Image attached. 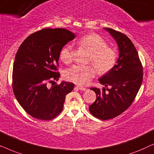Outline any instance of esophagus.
I'll return each mask as SVG.
<instances>
[{"label": "esophagus", "mask_w": 154, "mask_h": 154, "mask_svg": "<svg viewBox=\"0 0 154 154\" xmlns=\"http://www.w3.org/2000/svg\"><path fill=\"white\" fill-rule=\"evenodd\" d=\"M76 87H77V88H79V89L80 90H82V91H85V90H87V89H86L85 88H84V87H82V86L77 85Z\"/></svg>", "instance_id": "34e87169"}]
</instances>
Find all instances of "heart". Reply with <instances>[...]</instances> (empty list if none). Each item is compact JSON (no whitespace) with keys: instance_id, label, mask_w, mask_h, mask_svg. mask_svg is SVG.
Segmentation results:
<instances>
[{"instance_id":"obj_1","label":"heart","mask_w":154,"mask_h":154,"mask_svg":"<svg viewBox=\"0 0 154 154\" xmlns=\"http://www.w3.org/2000/svg\"><path fill=\"white\" fill-rule=\"evenodd\" d=\"M79 44L90 52L88 62L92 63L94 66L90 64L72 66L65 73V77L68 81L79 85H85L95 76L96 69L100 74H105L112 70L116 64L117 50L115 48L108 46L106 40L97 33H91L84 35L79 40ZM60 57L65 64H69L72 62V46L71 45L64 46L60 51Z\"/></svg>"}]
</instances>
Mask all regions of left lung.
I'll return each instance as SVG.
<instances>
[{
	"label": "left lung",
	"instance_id": "1",
	"mask_svg": "<svg viewBox=\"0 0 154 154\" xmlns=\"http://www.w3.org/2000/svg\"><path fill=\"white\" fill-rule=\"evenodd\" d=\"M116 41L119 48V58L113 69L100 79L106 87L102 90H91L97 99L89 106L93 116L108 120L118 116L129 108L135 99L143 80V67L134 44L127 35L110 28H105Z\"/></svg>",
	"mask_w": 154,
	"mask_h": 154
}]
</instances>
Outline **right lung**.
<instances>
[{
  "label": "right lung",
  "instance_id": "obj_1",
  "mask_svg": "<svg viewBox=\"0 0 154 154\" xmlns=\"http://www.w3.org/2000/svg\"><path fill=\"white\" fill-rule=\"evenodd\" d=\"M75 38L65 29H43L21 44L12 70V90L21 106L35 119L50 121L62 112L65 97L74 84L57 81L59 57L62 48Z\"/></svg>",
  "mask_w": 154,
  "mask_h": 154
}]
</instances>
